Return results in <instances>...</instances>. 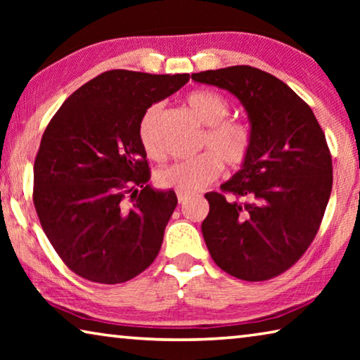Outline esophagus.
I'll return each mask as SVG.
<instances>
[{"instance_id":"obj_1","label":"esophagus","mask_w":360,"mask_h":360,"mask_svg":"<svg viewBox=\"0 0 360 360\" xmlns=\"http://www.w3.org/2000/svg\"><path fill=\"white\" fill-rule=\"evenodd\" d=\"M176 197H178V202L179 203H186L188 198H191V193L187 192H176Z\"/></svg>"}]
</instances>
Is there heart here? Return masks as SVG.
Returning a JSON list of instances; mask_svg holds the SVG:
<instances>
[{
    "instance_id": "obj_1",
    "label": "heart",
    "mask_w": 360,
    "mask_h": 360,
    "mask_svg": "<svg viewBox=\"0 0 360 360\" xmlns=\"http://www.w3.org/2000/svg\"><path fill=\"white\" fill-rule=\"evenodd\" d=\"M186 101L197 120L205 125L197 144V149L205 152L158 169L155 182L162 188L191 193L214 182L221 176L222 163L229 168L241 167L251 155L254 133L246 120L230 117L231 105L222 94L195 90L187 95ZM160 112L162 103H154L143 112L138 124L139 144L152 160L163 158L155 141V122Z\"/></svg>"
}]
</instances>
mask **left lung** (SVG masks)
<instances>
[{
  "instance_id": "obj_1",
  "label": "left lung",
  "mask_w": 360,
  "mask_h": 360,
  "mask_svg": "<svg viewBox=\"0 0 360 360\" xmlns=\"http://www.w3.org/2000/svg\"><path fill=\"white\" fill-rule=\"evenodd\" d=\"M192 79L233 94L254 133L243 168L221 193L205 195V243L225 273L266 281L289 270L321 227L333 182L326 135L311 108L270 72L236 65L193 72ZM227 193L236 200L225 199Z\"/></svg>"
}]
</instances>
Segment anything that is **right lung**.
Segmentation results:
<instances>
[{
	"mask_svg": "<svg viewBox=\"0 0 360 360\" xmlns=\"http://www.w3.org/2000/svg\"><path fill=\"white\" fill-rule=\"evenodd\" d=\"M188 75L111 70L79 87L46 127L33 168V203L63 264L100 284L130 281L155 260L178 205L148 184L138 124Z\"/></svg>",
	"mask_w": 360,
	"mask_h": 360,
	"instance_id": "add662e5",
	"label": "right lung"
}]
</instances>
